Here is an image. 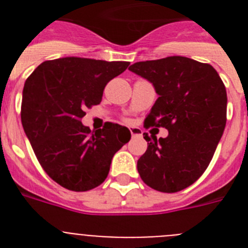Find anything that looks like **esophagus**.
Here are the masks:
<instances>
[{
    "mask_svg": "<svg viewBox=\"0 0 248 248\" xmlns=\"http://www.w3.org/2000/svg\"><path fill=\"white\" fill-rule=\"evenodd\" d=\"M130 133L133 138H140L141 135H143V131H141V129L140 128H131Z\"/></svg>",
    "mask_w": 248,
    "mask_h": 248,
    "instance_id": "34e87169",
    "label": "esophagus"
}]
</instances>
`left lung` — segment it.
<instances>
[{"instance_id":"1","label":"left lung","mask_w":248,"mask_h":248,"mask_svg":"<svg viewBox=\"0 0 248 248\" xmlns=\"http://www.w3.org/2000/svg\"><path fill=\"white\" fill-rule=\"evenodd\" d=\"M129 71L153 83L159 95L145 126L169 131L160 139L144 133L148 149L138 160L140 177L157 191H181L203 174L222 137L225 84L212 65L181 56L137 62Z\"/></svg>"}]
</instances>
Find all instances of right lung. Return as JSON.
I'll list each match as a JSON object with an SVG mask.
<instances>
[{
  "instance_id": "1",
  "label": "right lung",
  "mask_w": 248,
  "mask_h": 248,
  "mask_svg": "<svg viewBox=\"0 0 248 248\" xmlns=\"http://www.w3.org/2000/svg\"><path fill=\"white\" fill-rule=\"evenodd\" d=\"M129 62L65 57L46 61L27 78L21 120L48 176L72 191H88L107 179L114 154L130 140L126 126L105 123L92 133L80 122L102 102L109 80Z\"/></svg>"
}]
</instances>
